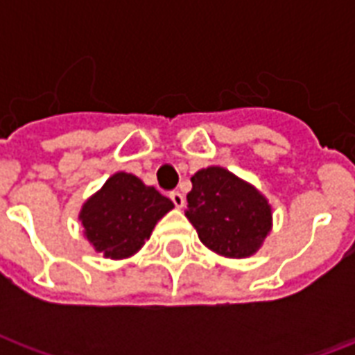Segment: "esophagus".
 <instances>
[{"label":"esophagus","mask_w":355,"mask_h":355,"mask_svg":"<svg viewBox=\"0 0 355 355\" xmlns=\"http://www.w3.org/2000/svg\"><path fill=\"white\" fill-rule=\"evenodd\" d=\"M169 198H171V201L175 203V207L180 209V207H182V205H184V196H182V193H180V192H171Z\"/></svg>","instance_id":"esophagus-1"}]
</instances>
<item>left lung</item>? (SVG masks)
<instances>
[{
    "label": "left lung",
    "mask_w": 355,
    "mask_h": 355,
    "mask_svg": "<svg viewBox=\"0 0 355 355\" xmlns=\"http://www.w3.org/2000/svg\"><path fill=\"white\" fill-rule=\"evenodd\" d=\"M186 200L184 215L201 243L224 257L253 254L272 226V211L262 193L223 167L198 171Z\"/></svg>",
    "instance_id": "8db88e82"
}]
</instances>
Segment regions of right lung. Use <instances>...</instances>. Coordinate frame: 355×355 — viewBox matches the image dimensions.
<instances>
[{
  "label": "right lung",
  "instance_id": "right-lung-1",
  "mask_svg": "<svg viewBox=\"0 0 355 355\" xmlns=\"http://www.w3.org/2000/svg\"><path fill=\"white\" fill-rule=\"evenodd\" d=\"M175 207L154 186L129 173H116L80 213L85 236L108 259L131 257L144 245L157 220Z\"/></svg>",
  "mask_w": 355,
  "mask_h": 355
}]
</instances>
